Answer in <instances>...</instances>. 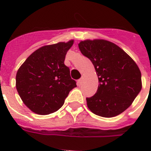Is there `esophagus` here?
I'll use <instances>...</instances> for the list:
<instances>
[{"label":"esophagus","instance_id":"1","mask_svg":"<svg viewBox=\"0 0 151 151\" xmlns=\"http://www.w3.org/2000/svg\"><path fill=\"white\" fill-rule=\"evenodd\" d=\"M82 82H83V80H82V78H80V79L78 80V82H77V84H78V86H80V85H82Z\"/></svg>","mask_w":151,"mask_h":151}]
</instances>
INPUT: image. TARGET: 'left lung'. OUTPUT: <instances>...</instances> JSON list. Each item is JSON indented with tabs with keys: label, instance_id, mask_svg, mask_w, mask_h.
<instances>
[{
	"label": "left lung",
	"instance_id": "left-lung-1",
	"mask_svg": "<svg viewBox=\"0 0 151 151\" xmlns=\"http://www.w3.org/2000/svg\"><path fill=\"white\" fill-rule=\"evenodd\" d=\"M78 48L92 62L99 85L94 96L86 97L91 111L102 117L119 115L129 107L141 90L137 64L122 49L105 40H86Z\"/></svg>",
	"mask_w": 151,
	"mask_h": 151
}]
</instances>
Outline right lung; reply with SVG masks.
Instances as JSON below:
<instances>
[{"instance_id":"right-lung-1","label":"right lung","mask_w":151,"mask_h":151,"mask_svg":"<svg viewBox=\"0 0 151 151\" xmlns=\"http://www.w3.org/2000/svg\"><path fill=\"white\" fill-rule=\"evenodd\" d=\"M73 40L41 47L31 54L19 67L16 87L23 103L40 115L57 111L69 91L76 87L69 68L64 64Z\"/></svg>"}]
</instances>
